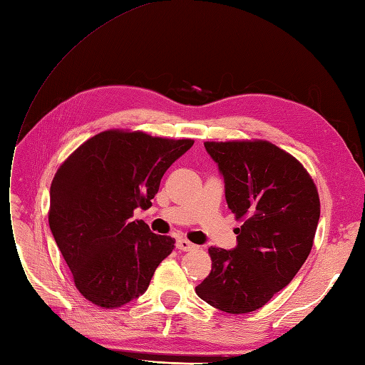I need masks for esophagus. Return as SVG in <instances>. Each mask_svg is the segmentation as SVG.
I'll return each mask as SVG.
<instances>
[{
  "mask_svg": "<svg viewBox=\"0 0 365 365\" xmlns=\"http://www.w3.org/2000/svg\"><path fill=\"white\" fill-rule=\"evenodd\" d=\"M175 247H178V249L182 250V252H190V250H194L197 245L190 242L187 240H178V244H175Z\"/></svg>",
  "mask_w": 365,
  "mask_h": 365,
  "instance_id": "34e87169",
  "label": "esophagus"
}]
</instances>
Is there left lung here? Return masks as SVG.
<instances>
[{
  "label": "left lung",
  "instance_id": "obj_1",
  "mask_svg": "<svg viewBox=\"0 0 365 365\" xmlns=\"http://www.w3.org/2000/svg\"><path fill=\"white\" fill-rule=\"evenodd\" d=\"M205 148L242 226L235 229V249L210 247L212 269L195 292L220 311L247 314L284 289L307 261L320 218L319 192L302 163L267 140Z\"/></svg>",
  "mask_w": 365,
  "mask_h": 365
}]
</instances>
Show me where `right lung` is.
<instances>
[{"instance_id":"obj_1","label":"right lung","mask_w":365,"mask_h":365,"mask_svg":"<svg viewBox=\"0 0 365 365\" xmlns=\"http://www.w3.org/2000/svg\"><path fill=\"white\" fill-rule=\"evenodd\" d=\"M192 139L108 130L81 144L50 187V229L74 284L101 308H120L147 291L174 240L132 221L148 209L165 171Z\"/></svg>"}]
</instances>
